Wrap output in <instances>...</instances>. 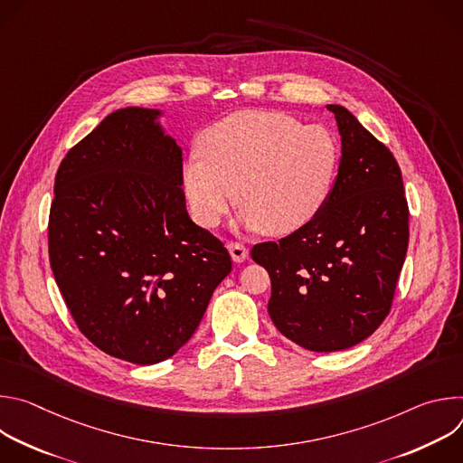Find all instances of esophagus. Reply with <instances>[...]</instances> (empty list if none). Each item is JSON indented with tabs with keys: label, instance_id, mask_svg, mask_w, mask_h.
Listing matches in <instances>:
<instances>
[{
	"label": "esophagus",
	"instance_id": "34e87169",
	"mask_svg": "<svg viewBox=\"0 0 463 463\" xmlns=\"http://www.w3.org/2000/svg\"><path fill=\"white\" fill-rule=\"evenodd\" d=\"M227 249H229L232 260L238 261V263H240V261H245V260L249 258V249H247L243 243H240V241H231V243L227 245Z\"/></svg>",
	"mask_w": 463,
	"mask_h": 463
}]
</instances>
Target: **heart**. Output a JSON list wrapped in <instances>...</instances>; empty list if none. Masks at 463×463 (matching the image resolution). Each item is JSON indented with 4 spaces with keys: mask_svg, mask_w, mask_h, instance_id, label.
Returning a JSON list of instances; mask_svg holds the SVG:
<instances>
[{
    "mask_svg": "<svg viewBox=\"0 0 463 463\" xmlns=\"http://www.w3.org/2000/svg\"><path fill=\"white\" fill-rule=\"evenodd\" d=\"M200 152L183 165L194 220L218 227L238 194L240 223L275 238L298 232L320 214L341 161L339 141L326 126L261 109L238 111L211 126Z\"/></svg>",
    "mask_w": 463,
    "mask_h": 463,
    "instance_id": "b5f03b06",
    "label": "heart"
}]
</instances>
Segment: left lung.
Returning <instances> with one entry per match:
<instances>
[{
  "label": "left lung",
  "mask_w": 463,
  "mask_h": 463,
  "mask_svg": "<svg viewBox=\"0 0 463 463\" xmlns=\"http://www.w3.org/2000/svg\"><path fill=\"white\" fill-rule=\"evenodd\" d=\"M327 109L343 157L326 207L298 232L250 250L271 277V320L311 352L346 350L375 332L390 313L409 247L398 161L346 108Z\"/></svg>",
  "instance_id": "8db88e82"
}]
</instances>
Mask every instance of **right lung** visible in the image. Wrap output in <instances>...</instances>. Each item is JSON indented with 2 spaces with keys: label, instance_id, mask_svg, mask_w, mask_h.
<instances>
[{
  "label": "right lung",
  "instance_id": "1",
  "mask_svg": "<svg viewBox=\"0 0 463 463\" xmlns=\"http://www.w3.org/2000/svg\"><path fill=\"white\" fill-rule=\"evenodd\" d=\"M161 111L109 113L58 166L49 260L80 332L104 354L156 364L200 326L232 261L186 213L183 152Z\"/></svg>",
  "mask_w": 463,
  "mask_h": 463
}]
</instances>
